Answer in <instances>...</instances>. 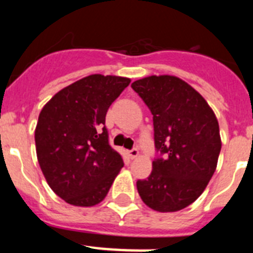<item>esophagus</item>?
<instances>
[{
	"label": "esophagus",
	"mask_w": 253,
	"mask_h": 253,
	"mask_svg": "<svg viewBox=\"0 0 253 253\" xmlns=\"http://www.w3.org/2000/svg\"><path fill=\"white\" fill-rule=\"evenodd\" d=\"M128 154H129V157H130L131 160H134V158H137L138 156H139V149H138V148L129 149Z\"/></svg>",
	"instance_id": "esophagus-1"
}]
</instances>
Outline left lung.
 Returning a JSON list of instances; mask_svg holds the SVG:
<instances>
[{"mask_svg":"<svg viewBox=\"0 0 253 253\" xmlns=\"http://www.w3.org/2000/svg\"><path fill=\"white\" fill-rule=\"evenodd\" d=\"M153 115L157 156L151 175L137 181L144 204L169 213L194 203L216 169L222 148L215 114L198 91L175 76L131 84Z\"/></svg>","mask_w":253,"mask_h":253,"instance_id":"obj_1","label":"left lung"}]
</instances>
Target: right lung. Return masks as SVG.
Returning a JSON list of instances; mask_svg holds the SVG:
<instances>
[{
	"mask_svg": "<svg viewBox=\"0 0 253 253\" xmlns=\"http://www.w3.org/2000/svg\"><path fill=\"white\" fill-rule=\"evenodd\" d=\"M129 84L118 76H87L55 93L40 111L38 161L50 189L68 204H99L124 166L109 144L105 116Z\"/></svg>",
	"mask_w": 253,
	"mask_h": 253,
	"instance_id": "add662e5",
	"label": "right lung"
}]
</instances>
